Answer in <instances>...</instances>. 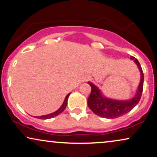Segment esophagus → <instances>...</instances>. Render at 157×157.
Instances as JSON below:
<instances>
[{
    "instance_id": "obj_1",
    "label": "esophagus",
    "mask_w": 157,
    "mask_h": 157,
    "mask_svg": "<svg viewBox=\"0 0 157 157\" xmlns=\"http://www.w3.org/2000/svg\"><path fill=\"white\" fill-rule=\"evenodd\" d=\"M90 78H91V77H90V75H85V78H84V81L87 82V81L89 80Z\"/></svg>"
}]
</instances>
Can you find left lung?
Segmentation results:
<instances>
[{"label": "left lung", "mask_w": 157, "mask_h": 157, "mask_svg": "<svg viewBox=\"0 0 157 157\" xmlns=\"http://www.w3.org/2000/svg\"><path fill=\"white\" fill-rule=\"evenodd\" d=\"M130 59H134L141 73L140 83L133 98L129 100H116L105 98L96 85L88 82L92 90L87 99V105L90 109L97 115L107 119L117 118L131 111L140 101L144 85V73L137 59L132 56L130 57Z\"/></svg>", "instance_id": "1"}]
</instances>
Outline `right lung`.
<instances>
[{"mask_svg": "<svg viewBox=\"0 0 157 157\" xmlns=\"http://www.w3.org/2000/svg\"><path fill=\"white\" fill-rule=\"evenodd\" d=\"M70 94V93H69L68 94H67V96L65 97V100H64L63 105H61V107L59 108L55 112H52L51 114H46V115H43V116H40V117H35V118H38V119H41V120H47V119H50V118H52V117H56L57 115H59V114L62 113L65 109L66 108V106L67 105V100H68V98H69V95Z\"/></svg>", "mask_w": 157, "mask_h": 157, "instance_id": "right-lung-1", "label": "right lung"}]
</instances>
